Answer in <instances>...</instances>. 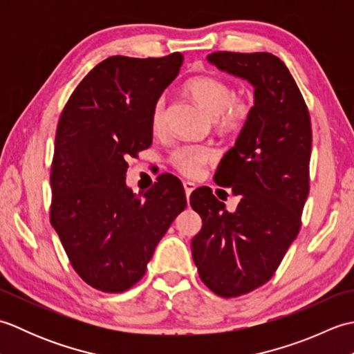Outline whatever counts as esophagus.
Returning <instances> with one entry per match:
<instances>
[{"label": "esophagus", "mask_w": 354, "mask_h": 354, "mask_svg": "<svg viewBox=\"0 0 354 354\" xmlns=\"http://www.w3.org/2000/svg\"><path fill=\"white\" fill-rule=\"evenodd\" d=\"M196 189V185H194L193 183H189V181H185L184 183V190H185V196H187V199L190 198V194H192V192Z\"/></svg>", "instance_id": "obj_1"}]
</instances>
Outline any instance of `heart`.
Masks as SVG:
<instances>
[{
	"instance_id": "b5f03b06",
	"label": "heart",
	"mask_w": 354,
	"mask_h": 354,
	"mask_svg": "<svg viewBox=\"0 0 354 354\" xmlns=\"http://www.w3.org/2000/svg\"><path fill=\"white\" fill-rule=\"evenodd\" d=\"M185 91L204 109L223 131H234L242 126L251 114V103L236 97L228 82L213 76H198L185 84ZM150 127L160 133L165 127V100L156 99L150 111ZM214 156L212 147L204 145H184L173 150L170 162L185 176H196L202 165Z\"/></svg>"
}]
</instances>
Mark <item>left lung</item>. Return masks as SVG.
<instances>
[{"label":"left lung","mask_w":354,"mask_h":354,"mask_svg":"<svg viewBox=\"0 0 354 354\" xmlns=\"http://www.w3.org/2000/svg\"><path fill=\"white\" fill-rule=\"evenodd\" d=\"M208 62L254 86V106L221 160L214 181L240 196L234 213L201 187L190 205L202 217L192 240L201 280L223 298L270 280L301 228L309 194L312 127L292 74L270 53L217 51Z\"/></svg>","instance_id":"8db88e82"}]
</instances>
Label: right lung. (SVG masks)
Returning <instances> with one entry per match:
<instances>
[{
	"label": "right lung",
	"instance_id": "right-lung-1",
	"mask_svg": "<svg viewBox=\"0 0 354 354\" xmlns=\"http://www.w3.org/2000/svg\"><path fill=\"white\" fill-rule=\"evenodd\" d=\"M184 57L111 56L66 102L51 164L50 222L71 266L94 289L118 293L146 274L158 242L187 205L176 176L142 198L126 185L127 160L152 145L150 111Z\"/></svg>",
	"mask_w": 354,
	"mask_h": 354
}]
</instances>
